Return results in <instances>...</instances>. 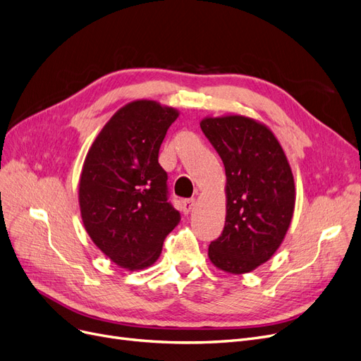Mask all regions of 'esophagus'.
Instances as JSON below:
<instances>
[{
  "instance_id": "obj_1",
  "label": "esophagus",
  "mask_w": 361,
  "mask_h": 361,
  "mask_svg": "<svg viewBox=\"0 0 361 361\" xmlns=\"http://www.w3.org/2000/svg\"><path fill=\"white\" fill-rule=\"evenodd\" d=\"M195 204H196V201H195L193 197L184 199V201H183V211L185 212V214H189V212L195 208Z\"/></svg>"
}]
</instances>
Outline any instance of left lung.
<instances>
[{
    "label": "left lung",
    "mask_w": 361,
    "mask_h": 361,
    "mask_svg": "<svg viewBox=\"0 0 361 361\" xmlns=\"http://www.w3.org/2000/svg\"><path fill=\"white\" fill-rule=\"evenodd\" d=\"M201 129L226 169V223L209 244L219 269L247 274L281 245L295 211V180L272 130L245 116L205 117Z\"/></svg>",
    "instance_id": "left-lung-1"
}]
</instances>
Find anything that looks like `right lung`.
<instances>
[{"label":"right lung","instance_id":"right-lung-1","mask_svg":"<svg viewBox=\"0 0 361 361\" xmlns=\"http://www.w3.org/2000/svg\"><path fill=\"white\" fill-rule=\"evenodd\" d=\"M178 111L156 101L122 106L99 132L85 159L78 202L85 229L120 268L144 269L180 221L168 201V173L159 149Z\"/></svg>","mask_w":361,"mask_h":361}]
</instances>
